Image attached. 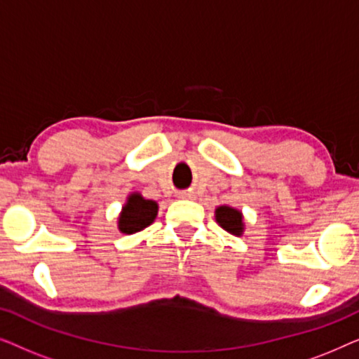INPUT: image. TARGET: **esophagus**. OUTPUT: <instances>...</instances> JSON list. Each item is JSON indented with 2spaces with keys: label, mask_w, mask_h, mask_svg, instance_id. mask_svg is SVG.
Wrapping results in <instances>:
<instances>
[{
  "label": "esophagus",
  "mask_w": 359,
  "mask_h": 359,
  "mask_svg": "<svg viewBox=\"0 0 359 359\" xmlns=\"http://www.w3.org/2000/svg\"><path fill=\"white\" fill-rule=\"evenodd\" d=\"M180 198H181V199H191V198H193V194H191L189 191H181Z\"/></svg>",
  "instance_id": "1"
}]
</instances>
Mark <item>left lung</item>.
Listing matches in <instances>:
<instances>
[{
    "instance_id": "left-lung-1",
    "label": "left lung",
    "mask_w": 359,
    "mask_h": 359,
    "mask_svg": "<svg viewBox=\"0 0 359 359\" xmlns=\"http://www.w3.org/2000/svg\"><path fill=\"white\" fill-rule=\"evenodd\" d=\"M215 220L229 233L237 235V237L243 233V215L237 209L229 208V205H219L215 209Z\"/></svg>"
}]
</instances>
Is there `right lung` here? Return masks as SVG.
<instances>
[{"label": "right lung", "mask_w": 359, "mask_h": 359, "mask_svg": "<svg viewBox=\"0 0 359 359\" xmlns=\"http://www.w3.org/2000/svg\"><path fill=\"white\" fill-rule=\"evenodd\" d=\"M158 212V204L151 199L142 198L139 193H132L122 208L117 227L122 233H135L154 222Z\"/></svg>", "instance_id": "1"}]
</instances>
